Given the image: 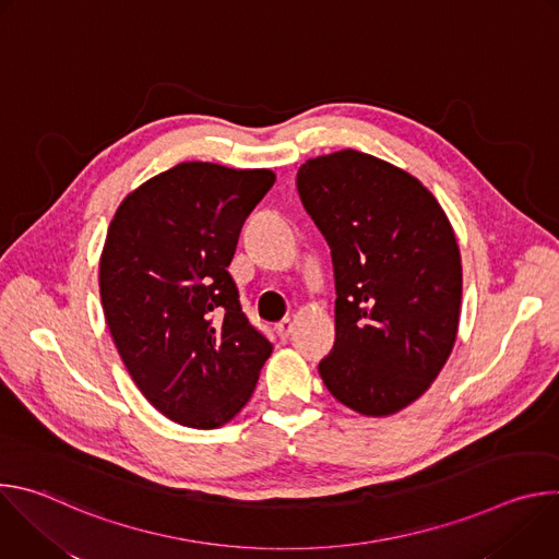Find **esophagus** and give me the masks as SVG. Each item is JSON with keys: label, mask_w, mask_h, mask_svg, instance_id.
<instances>
[{"label": "esophagus", "mask_w": 559, "mask_h": 559, "mask_svg": "<svg viewBox=\"0 0 559 559\" xmlns=\"http://www.w3.org/2000/svg\"><path fill=\"white\" fill-rule=\"evenodd\" d=\"M292 330H294L292 318H283V321L276 325V334H278L281 338H287V336L292 334Z\"/></svg>", "instance_id": "34e87169"}]
</instances>
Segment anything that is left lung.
<instances>
[{"instance_id": "1", "label": "left lung", "mask_w": 559, "mask_h": 559, "mask_svg": "<svg viewBox=\"0 0 559 559\" xmlns=\"http://www.w3.org/2000/svg\"><path fill=\"white\" fill-rule=\"evenodd\" d=\"M296 186L332 248L338 296L334 349L318 373L345 407L397 414L431 386L455 345L453 227L416 177L358 150L309 158Z\"/></svg>"}]
</instances>
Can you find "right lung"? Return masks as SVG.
Returning <instances> with one entry per match:
<instances>
[{"instance_id": "1", "label": "right lung", "mask_w": 559, "mask_h": 559, "mask_svg": "<svg viewBox=\"0 0 559 559\" xmlns=\"http://www.w3.org/2000/svg\"><path fill=\"white\" fill-rule=\"evenodd\" d=\"M272 170L186 162L117 207L99 294L117 352L166 418L216 429L254 393L272 343L250 325L227 267Z\"/></svg>"}]
</instances>
